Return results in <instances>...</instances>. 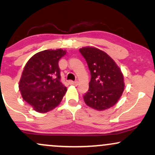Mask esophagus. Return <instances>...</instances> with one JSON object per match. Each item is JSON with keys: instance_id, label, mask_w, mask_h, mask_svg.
Wrapping results in <instances>:
<instances>
[{"instance_id": "obj_1", "label": "esophagus", "mask_w": 155, "mask_h": 155, "mask_svg": "<svg viewBox=\"0 0 155 155\" xmlns=\"http://www.w3.org/2000/svg\"><path fill=\"white\" fill-rule=\"evenodd\" d=\"M68 83L72 85H78V81H72V80H69Z\"/></svg>"}]
</instances>
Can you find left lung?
<instances>
[{
  "mask_svg": "<svg viewBox=\"0 0 155 155\" xmlns=\"http://www.w3.org/2000/svg\"><path fill=\"white\" fill-rule=\"evenodd\" d=\"M91 73L88 92L84 101L88 107L104 111L116 104L124 90V79L120 68L103 51L92 46L80 48Z\"/></svg>",
  "mask_w": 155,
  "mask_h": 155,
  "instance_id": "8db88e82",
  "label": "left lung"
}]
</instances>
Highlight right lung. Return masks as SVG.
Listing matches in <instances>:
<instances>
[{
    "instance_id": "add662e5",
    "label": "right lung",
    "mask_w": 155,
    "mask_h": 155,
    "mask_svg": "<svg viewBox=\"0 0 155 155\" xmlns=\"http://www.w3.org/2000/svg\"><path fill=\"white\" fill-rule=\"evenodd\" d=\"M66 54L61 48L38 52L25 65L19 82L24 100L39 113L51 111L62 101L67 88L60 81L58 61Z\"/></svg>"
}]
</instances>
